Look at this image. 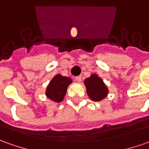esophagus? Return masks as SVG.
Segmentation results:
<instances>
[{
	"label": "esophagus",
	"instance_id": "obj_1",
	"mask_svg": "<svg viewBox=\"0 0 149 149\" xmlns=\"http://www.w3.org/2000/svg\"><path fill=\"white\" fill-rule=\"evenodd\" d=\"M75 80H76L77 81H78V82H81V76L76 77H75Z\"/></svg>",
	"mask_w": 149,
	"mask_h": 149
}]
</instances>
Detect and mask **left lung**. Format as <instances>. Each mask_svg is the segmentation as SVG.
<instances>
[{"label": "left lung", "instance_id": "left-lung-1", "mask_svg": "<svg viewBox=\"0 0 149 149\" xmlns=\"http://www.w3.org/2000/svg\"><path fill=\"white\" fill-rule=\"evenodd\" d=\"M88 96L93 101H101L108 95L109 89L97 74H92L84 81Z\"/></svg>", "mask_w": 149, "mask_h": 149}]
</instances>
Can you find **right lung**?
I'll list each match as a JSON object with an SVG mask.
<instances>
[{
    "label": "right lung",
    "instance_id": "1",
    "mask_svg": "<svg viewBox=\"0 0 149 149\" xmlns=\"http://www.w3.org/2000/svg\"><path fill=\"white\" fill-rule=\"evenodd\" d=\"M72 81V79L69 77L57 74L50 81V82L46 88L45 95L49 100L56 103H59L64 99L67 89Z\"/></svg>",
    "mask_w": 149,
    "mask_h": 149
}]
</instances>
